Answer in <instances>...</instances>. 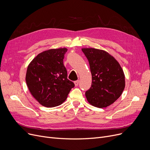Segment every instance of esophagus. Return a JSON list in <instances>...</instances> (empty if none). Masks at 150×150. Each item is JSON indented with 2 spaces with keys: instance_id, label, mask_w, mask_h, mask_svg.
<instances>
[{
  "instance_id": "obj_1",
  "label": "esophagus",
  "mask_w": 150,
  "mask_h": 150,
  "mask_svg": "<svg viewBox=\"0 0 150 150\" xmlns=\"http://www.w3.org/2000/svg\"><path fill=\"white\" fill-rule=\"evenodd\" d=\"M74 85H75V86L76 87H77V86H78V85H79V80H77V81H74Z\"/></svg>"
}]
</instances>
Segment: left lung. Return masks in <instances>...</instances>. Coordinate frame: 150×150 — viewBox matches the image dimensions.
<instances>
[{
	"instance_id": "1",
	"label": "left lung",
	"mask_w": 150,
	"mask_h": 150,
	"mask_svg": "<svg viewBox=\"0 0 150 150\" xmlns=\"http://www.w3.org/2000/svg\"><path fill=\"white\" fill-rule=\"evenodd\" d=\"M92 76L91 86L85 92L88 102L98 108H106L122 95L125 87L123 71L117 60L105 51L82 48Z\"/></svg>"
}]
</instances>
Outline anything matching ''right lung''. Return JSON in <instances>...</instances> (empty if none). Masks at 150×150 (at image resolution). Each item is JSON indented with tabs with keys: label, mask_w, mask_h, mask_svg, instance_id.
Here are the masks:
<instances>
[{
	"label": "right lung",
	"mask_w": 150,
	"mask_h": 150,
	"mask_svg": "<svg viewBox=\"0 0 150 150\" xmlns=\"http://www.w3.org/2000/svg\"><path fill=\"white\" fill-rule=\"evenodd\" d=\"M67 49H52L37 55L28 65L26 83L42 105L54 108L65 101L74 83L67 79L63 59Z\"/></svg>",
	"instance_id": "1"
}]
</instances>
